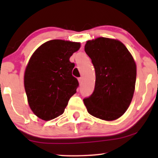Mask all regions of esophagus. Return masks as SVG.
I'll return each instance as SVG.
<instances>
[{"instance_id":"obj_1","label":"esophagus","mask_w":158,"mask_h":158,"mask_svg":"<svg viewBox=\"0 0 158 158\" xmlns=\"http://www.w3.org/2000/svg\"><path fill=\"white\" fill-rule=\"evenodd\" d=\"M78 81H79V85H81L82 84V81H83V79L82 78H79V79H78Z\"/></svg>"}]
</instances>
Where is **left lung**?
I'll list each match as a JSON object with an SVG mask.
<instances>
[{"label": "left lung", "instance_id": "obj_1", "mask_svg": "<svg viewBox=\"0 0 158 158\" xmlns=\"http://www.w3.org/2000/svg\"><path fill=\"white\" fill-rule=\"evenodd\" d=\"M85 51L96 73L94 93L83 99L88 112L102 120L117 119L128 108L135 93V59L120 41L108 38L88 40Z\"/></svg>", "mask_w": 158, "mask_h": 158}]
</instances>
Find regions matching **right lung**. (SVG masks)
<instances>
[{
  "instance_id": "1",
  "label": "right lung",
  "mask_w": 158,
  "mask_h": 158,
  "mask_svg": "<svg viewBox=\"0 0 158 158\" xmlns=\"http://www.w3.org/2000/svg\"><path fill=\"white\" fill-rule=\"evenodd\" d=\"M80 46L79 42L50 40L30 57L23 82L29 106L39 118L48 121L59 117L77 93L79 82L72 76L74 64L70 58Z\"/></svg>"
}]
</instances>
